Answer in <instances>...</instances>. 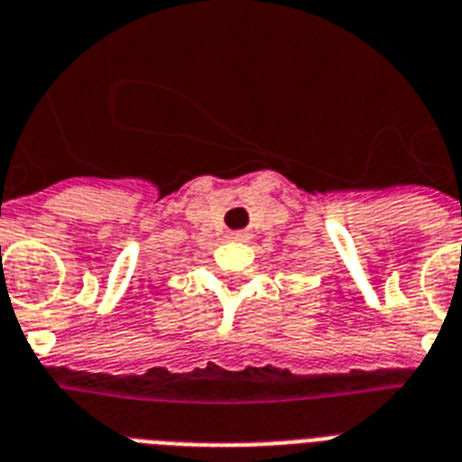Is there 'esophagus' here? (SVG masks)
Wrapping results in <instances>:
<instances>
[{
	"label": "esophagus",
	"mask_w": 462,
	"mask_h": 462,
	"mask_svg": "<svg viewBox=\"0 0 462 462\" xmlns=\"http://www.w3.org/2000/svg\"><path fill=\"white\" fill-rule=\"evenodd\" d=\"M230 237L235 239V242H249V239H251V232H246V230H237V232H232Z\"/></svg>",
	"instance_id": "esophagus-1"
}]
</instances>
